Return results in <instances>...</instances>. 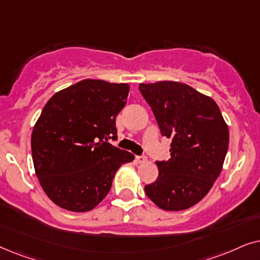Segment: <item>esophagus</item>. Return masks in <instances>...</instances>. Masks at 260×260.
<instances>
[{"instance_id": "obj_1", "label": "esophagus", "mask_w": 260, "mask_h": 260, "mask_svg": "<svg viewBox=\"0 0 260 260\" xmlns=\"http://www.w3.org/2000/svg\"><path fill=\"white\" fill-rule=\"evenodd\" d=\"M147 160V158L145 157V155H137L136 157V161L139 162V164H141V162H145Z\"/></svg>"}]
</instances>
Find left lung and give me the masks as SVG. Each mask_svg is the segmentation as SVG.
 Here are the masks:
<instances>
[{"label": "left lung", "mask_w": 260, "mask_h": 260, "mask_svg": "<svg viewBox=\"0 0 260 260\" xmlns=\"http://www.w3.org/2000/svg\"><path fill=\"white\" fill-rule=\"evenodd\" d=\"M162 137L171 139L169 160L155 161L159 175L145 192L170 212L195 206L219 177L230 143L228 126L213 99L184 83H140Z\"/></svg>", "instance_id": "1"}]
</instances>
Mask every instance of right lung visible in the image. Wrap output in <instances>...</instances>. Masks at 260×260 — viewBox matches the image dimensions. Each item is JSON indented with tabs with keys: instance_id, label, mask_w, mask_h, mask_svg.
<instances>
[{
	"instance_id": "obj_1",
	"label": "right lung",
	"mask_w": 260,
	"mask_h": 260,
	"mask_svg": "<svg viewBox=\"0 0 260 260\" xmlns=\"http://www.w3.org/2000/svg\"><path fill=\"white\" fill-rule=\"evenodd\" d=\"M129 85L83 79L55 92L33 128L37 177L61 208L89 212L107 196L115 172L134 155L108 143L117 139L115 119Z\"/></svg>"
}]
</instances>
